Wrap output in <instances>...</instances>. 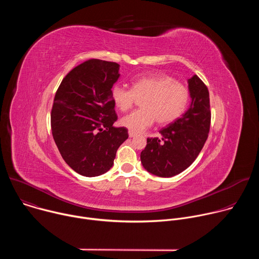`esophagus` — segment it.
Here are the masks:
<instances>
[{"instance_id": "obj_1", "label": "esophagus", "mask_w": 259, "mask_h": 259, "mask_svg": "<svg viewBox=\"0 0 259 259\" xmlns=\"http://www.w3.org/2000/svg\"><path fill=\"white\" fill-rule=\"evenodd\" d=\"M135 136H136V134H135V133H133V132L129 131V137H130V138H132V137H135Z\"/></svg>"}]
</instances>
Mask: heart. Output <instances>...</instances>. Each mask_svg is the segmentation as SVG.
Wrapping results in <instances>:
<instances>
[{
  "label": "heart",
  "mask_w": 259,
  "mask_h": 259,
  "mask_svg": "<svg viewBox=\"0 0 259 259\" xmlns=\"http://www.w3.org/2000/svg\"><path fill=\"white\" fill-rule=\"evenodd\" d=\"M135 112L124 117L121 124L129 131L138 134L153 126L168 124L178 119L186 110L190 91L182 83L167 75L139 76L132 81V88L116 84L112 88V98L121 112H127L141 98Z\"/></svg>",
  "instance_id": "obj_1"
}]
</instances>
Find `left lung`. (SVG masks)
Instances as JSON below:
<instances>
[{"mask_svg":"<svg viewBox=\"0 0 259 259\" xmlns=\"http://www.w3.org/2000/svg\"><path fill=\"white\" fill-rule=\"evenodd\" d=\"M190 108L180 118L160 130L162 138H147L140 154L146 171L160 177H172L190 167L208 138L211 112L209 91L194 75L189 79Z\"/></svg>","mask_w":259,"mask_h":259,"instance_id":"1","label":"left lung"}]
</instances>
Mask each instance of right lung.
Instances as JSON below:
<instances>
[{
	"mask_svg": "<svg viewBox=\"0 0 259 259\" xmlns=\"http://www.w3.org/2000/svg\"><path fill=\"white\" fill-rule=\"evenodd\" d=\"M120 65L89 59L73 67L60 83L51 110L54 141L65 163L77 173L93 177L114 165L128 129L118 120L112 88Z\"/></svg>",
	"mask_w": 259,
	"mask_h": 259,
	"instance_id": "add662e5",
	"label": "right lung"
}]
</instances>
